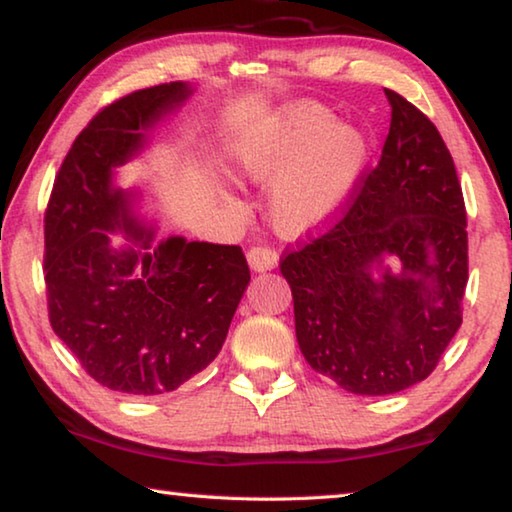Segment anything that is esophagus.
<instances>
[{"instance_id": "34e87169", "label": "esophagus", "mask_w": 512, "mask_h": 512, "mask_svg": "<svg viewBox=\"0 0 512 512\" xmlns=\"http://www.w3.org/2000/svg\"><path fill=\"white\" fill-rule=\"evenodd\" d=\"M248 264L253 271H268V268H275L277 266L275 248L253 246L248 250Z\"/></svg>"}]
</instances>
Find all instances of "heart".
Wrapping results in <instances>:
<instances>
[{"label": "heart", "instance_id": "heart-1", "mask_svg": "<svg viewBox=\"0 0 512 512\" xmlns=\"http://www.w3.org/2000/svg\"><path fill=\"white\" fill-rule=\"evenodd\" d=\"M366 160V142L314 103H300L239 146L237 164L248 180L277 183L271 219L284 235L325 223L348 201Z\"/></svg>", "mask_w": 512, "mask_h": 512}]
</instances>
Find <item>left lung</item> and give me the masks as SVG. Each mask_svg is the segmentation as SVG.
<instances>
[{"label":"left lung","mask_w":512,"mask_h":512,"mask_svg":"<svg viewBox=\"0 0 512 512\" xmlns=\"http://www.w3.org/2000/svg\"><path fill=\"white\" fill-rule=\"evenodd\" d=\"M375 169L318 237L280 259L311 368L357 395L400 393L436 370L463 323L467 214L452 153L402 94ZM384 258L403 266L371 280Z\"/></svg>","instance_id":"8db88e82"}]
</instances>
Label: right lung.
Segmentation results:
<instances>
[{
  "label": "right lung",
  "mask_w": 512,
  "mask_h": 512,
  "mask_svg": "<svg viewBox=\"0 0 512 512\" xmlns=\"http://www.w3.org/2000/svg\"><path fill=\"white\" fill-rule=\"evenodd\" d=\"M192 90L173 81L108 103L76 137L45 210L49 323L83 370L110 391L171 393L221 352L250 282L239 246L171 237L133 221L112 169L142 149L146 131ZM124 227L145 253L119 251Z\"/></svg>",
  "instance_id": "1"
}]
</instances>
